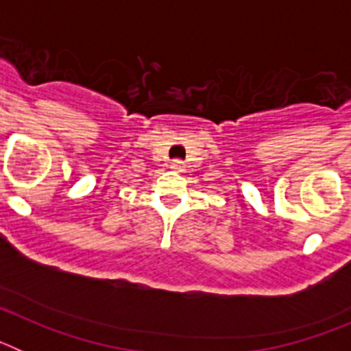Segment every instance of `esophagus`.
I'll use <instances>...</instances> for the list:
<instances>
[{
	"label": "esophagus",
	"instance_id": "1",
	"mask_svg": "<svg viewBox=\"0 0 351 351\" xmlns=\"http://www.w3.org/2000/svg\"><path fill=\"white\" fill-rule=\"evenodd\" d=\"M170 169H172L173 172H182V170H184V163H182L181 160H173L172 163H170Z\"/></svg>",
	"mask_w": 351,
	"mask_h": 351
}]
</instances>
